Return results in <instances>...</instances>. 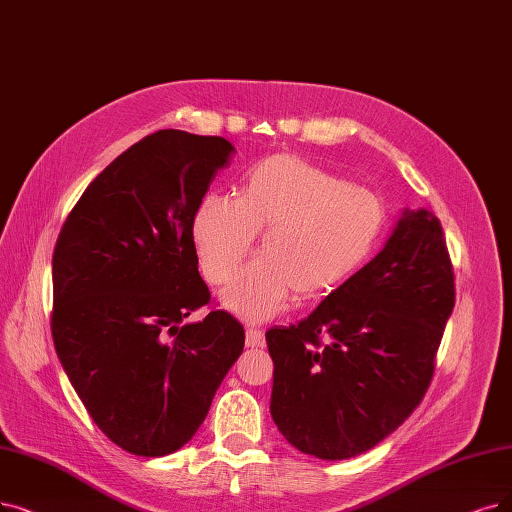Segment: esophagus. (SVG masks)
Masks as SVG:
<instances>
[{"mask_svg": "<svg viewBox=\"0 0 512 512\" xmlns=\"http://www.w3.org/2000/svg\"><path fill=\"white\" fill-rule=\"evenodd\" d=\"M245 346H248V349H258V346H264L262 330H254V327L245 330Z\"/></svg>", "mask_w": 512, "mask_h": 512, "instance_id": "34e87169", "label": "esophagus"}]
</instances>
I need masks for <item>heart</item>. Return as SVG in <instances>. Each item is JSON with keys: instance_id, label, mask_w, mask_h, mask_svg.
<instances>
[{"instance_id": "obj_1", "label": "heart", "mask_w": 512, "mask_h": 512, "mask_svg": "<svg viewBox=\"0 0 512 512\" xmlns=\"http://www.w3.org/2000/svg\"><path fill=\"white\" fill-rule=\"evenodd\" d=\"M386 229L384 201L298 155H271L243 176L237 199L208 195L193 216L203 277L227 283L262 233L258 260L220 294L245 321L273 319L353 277Z\"/></svg>"}]
</instances>
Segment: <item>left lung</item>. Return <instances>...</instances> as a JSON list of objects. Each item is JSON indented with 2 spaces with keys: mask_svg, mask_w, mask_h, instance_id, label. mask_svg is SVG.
I'll list each match as a JSON object with an SVG mask.
<instances>
[{
  "mask_svg": "<svg viewBox=\"0 0 512 512\" xmlns=\"http://www.w3.org/2000/svg\"><path fill=\"white\" fill-rule=\"evenodd\" d=\"M454 300L441 222L424 208H405L361 271L300 323L267 332L279 433L321 460L378 445L431 384Z\"/></svg>",
  "mask_w": 512,
  "mask_h": 512,
  "instance_id": "1",
  "label": "left lung"
}]
</instances>
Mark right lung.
I'll use <instances>...</instances> for the list:
<instances>
[{"instance_id": "1", "label": "right lung", "mask_w": 512, "mask_h": 512, "mask_svg": "<svg viewBox=\"0 0 512 512\" xmlns=\"http://www.w3.org/2000/svg\"><path fill=\"white\" fill-rule=\"evenodd\" d=\"M235 147L159 130L102 170L52 256V338L88 414L115 445L157 458L193 439L243 351V325L210 302L193 216Z\"/></svg>"}]
</instances>
